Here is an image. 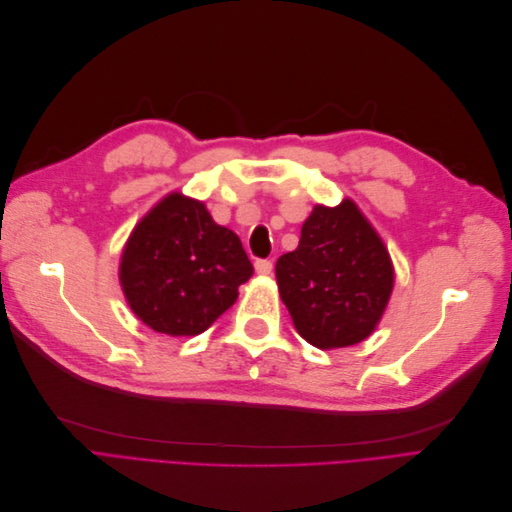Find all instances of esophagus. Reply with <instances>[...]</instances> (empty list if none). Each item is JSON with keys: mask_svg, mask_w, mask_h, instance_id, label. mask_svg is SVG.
Masks as SVG:
<instances>
[{"mask_svg": "<svg viewBox=\"0 0 512 512\" xmlns=\"http://www.w3.org/2000/svg\"><path fill=\"white\" fill-rule=\"evenodd\" d=\"M254 267H256V273H258V275H271L273 262H271V260H256Z\"/></svg>", "mask_w": 512, "mask_h": 512, "instance_id": "esophagus-1", "label": "esophagus"}]
</instances>
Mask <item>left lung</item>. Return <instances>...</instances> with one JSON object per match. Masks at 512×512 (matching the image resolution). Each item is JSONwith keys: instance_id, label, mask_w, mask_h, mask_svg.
Masks as SVG:
<instances>
[{"instance_id": "left-lung-1", "label": "left lung", "mask_w": 512, "mask_h": 512, "mask_svg": "<svg viewBox=\"0 0 512 512\" xmlns=\"http://www.w3.org/2000/svg\"><path fill=\"white\" fill-rule=\"evenodd\" d=\"M275 277L294 329L322 350L369 337L395 282L389 252L350 198L314 207L297 250L277 258Z\"/></svg>"}]
</instances>
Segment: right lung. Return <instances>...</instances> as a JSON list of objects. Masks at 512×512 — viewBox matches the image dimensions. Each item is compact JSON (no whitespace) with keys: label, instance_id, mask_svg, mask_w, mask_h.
<instances>
[{"label":"right lung","instance_id":"1","mask_svg":"<svg viewBox=\"0 0 512 512\" xmlns=\"http://www.w3.org/2000/svg\"><path fill=\"white\" fill-rule=\"evenodd\" d=\"M252 273L235 232L215 224L203 203L173 192L132 230L119 282L147 327L179 337L207 331Z\"/></svg>","mask_w":512,"mask_h":512}]
</instances>
